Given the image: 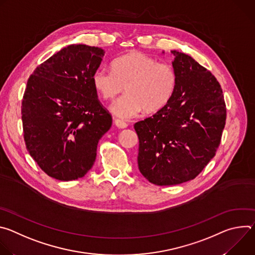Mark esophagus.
I'll return each mask as SVG.
<instances>
[{
	"label": "esophagus",
	"instance_id": "34e87169",
	"mask_svg": "<svg viewBox=\"0 0 255 255\" xmlns=\"http://www.w3.org/2000/svg\"><path fill=\"white\" fill-rule=\"evenodd\" d=\"M115 125L118 127V128H120V129H125V128H127V126H128V124L127 123H125L124 121H122V120H120V119H115Z\"/></svg>",
	"mask_w": 255,
	"mask_h": 255
}]
</instances>
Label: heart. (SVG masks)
I'll use <instances>...</instances> for the list:
<instances>
[{"instance_id": "1", "label": "heart", "mask_w": 255, "mask_h": 255, "mask_svg": "<svg viewBox=\"0 0 255 255\" xmlns=\"http://www.w3.org/2000/svg\"><path fill=\"white\" fill-rule=\"evenodd\" d=\"M92 83L103 100L114 99L124 87L126 94L110 106V111L127 120L143 110L154 113L165 107L175 93L177 74L171 64L135 51L116 58L112 71L97 68Z\"/></svg>"}]
</instances>
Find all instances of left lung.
<instances>
[{"label":"left lung","mask_w":255,"mask_h":255,"mask_svg":"<svg viewBox=\"0 0 255 255\" xmlns=\"http://www.w3.org/2000/svg\"><path fill=\"white\" fill-rule=\"evenodd\" d=\"M177 86L169 103L135 123L138 168L156 186L194 179L215 156L226 122L220 84L188 54L172 50Z\"/></svg>","instance_id":"left-lung-1"}]
</instances>
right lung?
Instances as JSON below:
<instances>
[{"label":"right lung","mask_w":255,"mask_h":255,"mask_svg":"<svg viewBox=\"0 0 255 255\" xmlns=\"http://www.w3.org/2000/svg\"><path fill=\"white\" fill-rule=\"evenodd\" d=\"M105 51L71 44L38 65L22 100L26 148L49 176L63 181L83 177L94 165L97 146L111 128L92 83Z\"/></svg>","instance_id":"obj_1"}]
</instances>
